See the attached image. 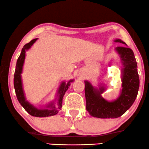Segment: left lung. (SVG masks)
Here are the masks:
<instances>
[{"label": "left lung", "instance_id": "1", "mask_svg": "<svg viewBox=\"0 0 149 149\" xmlns=\"http://www.w3.org/2000/svg\"><path fill=\"white\" fill-rule=\"evenodd\" d=\"M115 42L126 45L116 48L124 65L122 88L120 96L113 101L106 100L101 96V93L104 91V87L98 91L89 82L85 81L86 109L91 116L97 118L114 119L125 114L134 102L139 88L137 63L133 51L122 40H116Z\"/></svg>", "mask_w": 149, "mask_h": 149}]
</instances>
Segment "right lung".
I'll use <instances>...</instances> for the list:
<instances>
[{"instance_id": "1", "label": "right lung", "mask_w": 149, "mask_h": 149, "mask_svg": "<svg viewBox=\"0 0 149 149\" xmlns=\"http://www.w3.org/2000/svg\"><path fill=\"white\" fill-rule=\"evenodd\" d=\"M37 40V39H34V40L30 41L29 43L26 44L23 47V48L22 49L21 54L19 55L18 59H17V63H16V68L14 74V88L15 91L16 96H17V98L19 102L30 115L37 117H45L55 115L61 109L63 95H65V93L68 90L73 80L68 81V83H65L64 82H63L61 84V86H60L59 89H58V107H56L54 105H53V104H51L50 105H49V107H51V109H39L35 108L33 105H32L27 101H26L25 97H24V95L23 89H22V81H21V73H22V66H23L24 58H25V51L29 49L31 47V46L35 43Z\"/></svg>"}]
</instances>
